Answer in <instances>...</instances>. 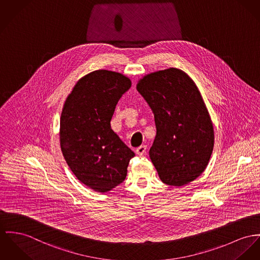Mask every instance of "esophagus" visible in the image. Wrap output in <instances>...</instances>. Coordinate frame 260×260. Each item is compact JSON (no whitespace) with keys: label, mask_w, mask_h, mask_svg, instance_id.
Instances as JSON below:
<instances>
[{"label":"esophagus","mask_w":260,"mask_h":260,"mask_svg":"<svg viewBox=\"0 0 260 260\" xmlns=\"http://www.w3.org/2000/svg\"><path fill=\"white\" fill-rule=\"evenodd\" d=\"M146 151V146L145 145H140V147H138L136 149V153L139 155H143Z\"/></svg>","instance_id":"34e87169"}]
</instances>
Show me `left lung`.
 I'll list each match as a JSON object with an SVG mask.
<instances>
[{"label": "left lung", "instance_id": "8db88e82", "mask_svg": "<svg viewBox=\"0 0 260 260\" xmlns=\"http://www.w3.org/2000/svg\"><path fill=\"white\" fill-rule=\"evenodd\" d=\"M137 90L154 114L156 136L149 157L160 180L184 186L205 171L214 148V126L195 82L177 68L143 76Z\"/></svg>", "mask_w": 260, "mask_h": 260}]
</instances>
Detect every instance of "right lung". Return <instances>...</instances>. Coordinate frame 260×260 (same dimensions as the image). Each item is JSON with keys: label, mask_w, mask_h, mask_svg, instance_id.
<instances>
[{"label": "right lung", "mask_w": 260, "mask_h": 260, "mask_svg": "<svg viewBox=\"0 0 260 260\" xmlns=\"http://www.w3.org/2000/svg\"><path fill=\"white\" fill-rule=\"evenodd\" d=\"M132 86L126 76L96 70L83 76L66 98L60 117V146L77 179L105 193L125 179L135 152L112 129L118 102Z\"/></svg>", "instance_id": "obj_1"}]
</instances>
